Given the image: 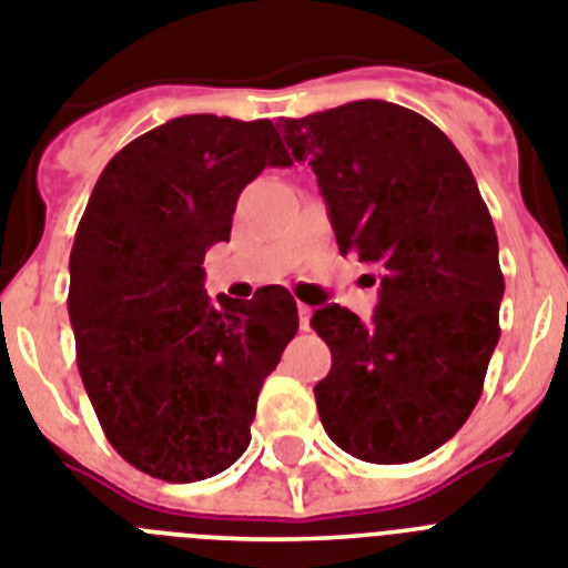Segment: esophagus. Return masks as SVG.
<instances>
[{"label": "esophagus", "instance_id": "esophagus-1", "mask_svg": "<svg viewBox=\"0 0 568 568\" xmlns=\"http://www.w3.org/2000/svg\"><path fill=\"white\" fill-rule=\"evenodd\" d=\"M297 312H300V328H308V321H312L314 308L306 306V303H300Z\"/></svg>", "mask_w": 568, "mask_h": 568}]
</instances>
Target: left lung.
<instances>
[{"mask_svg": "<svg viewBox=\"0 0 568 568\" xmlns=\"http://www.w3.org/2000/svg\"><path fill=\"white\" fill-rule=\"evenodd\" d=\"M276 126L312 164L341 254L381 280L369 323L335 303L312 317L332 349L323 427L355 459H422L468 422L499 341L505 280L474 173L436 123L387 100Z\"/></svg>", "mask_w": 568, "mask_h": 568, "instance_id": "obj_1", "label": "left lung"}]
</instances>
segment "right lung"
I'll use <instances>...</instances> for the list:
<instances>
[{"mask_svg":"<svg viewBox=\"0 0 568 568\" xmlns=\"http://www.w3.org/2000/svg\"><path fill=\"white\" fill-rule=\"evenodd\" d=\"M288 164L271 121L184 114L123 146L85 204L69 260L80 378L114 450L155 479L199 483L245 454L297 335L283 285L213 303L202 268L245 184Z\"/></svg>","mask_w":568,"mask_h":568,"instance_id":"right-lung-1","label":"right lung"}]
</instances>
